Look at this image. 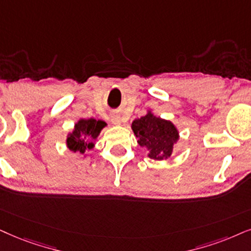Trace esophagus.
I'll use <instances>...</instances> for the list:
<instances>
[{
  "label": "esophagus",
  "mask_w": 251,
  "mask_h": 251,
  "mask_svg": "<svg viewBox=\"0 0 251 251\" xmlns=\"http://www.w3.org/2000/svg\"><path fill=\"white\" fill-rule=\"evenodd\" d=\"M111 122H112L113 124H120L122 123V119H120V117H118V116H115V117H112V119H111Z\"/></svg>",
  "instance_id": "esophagus-1"
}]
</instances>
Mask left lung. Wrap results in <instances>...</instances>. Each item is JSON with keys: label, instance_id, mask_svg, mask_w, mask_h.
I'll return each mask as SVG.
<instances>
[{"label": "left lung", "instance_id": "1", "mask_svg": "<svg viewBox=\"0 0 251 251\" xmlns=\"http://www.w3.org/2000/svg\"><path fill=\"white\" fill-rule=\"evenodd\" d=\"M132 128L138 144L149 149L148 156L163 160L173 154L174 144L178 140V132L173 123L148 113L132 123Z\"/></svg>", "mask_w": 251, "mask_h": 251}]
</instances>
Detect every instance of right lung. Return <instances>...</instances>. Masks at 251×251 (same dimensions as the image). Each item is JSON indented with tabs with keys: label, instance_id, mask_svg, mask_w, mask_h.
I'll use <instances>...</instances> for the list:
<instances>
[{
	"label": "right lung",
	"instance_id": "add662e5",
	"mask_svg": "<svg viewBox=\"0 0 251 251\" xmlns=\"http://www.w3.org/2000/svg\"><path fill=\"white\" fill-rule=\"evenodd\" d=\"M106 124L103 120H96L94 118L90 119H81L80 122L75 125L74 131L69 134L67 138V146L73 151L84 154L87 149H91L94 147L93 140L97 138L98 134Z\"/></svg>",
	"mask_w": 251,
	"mask_h": 251
}]
</instances>
